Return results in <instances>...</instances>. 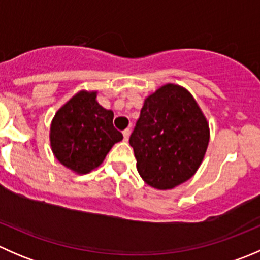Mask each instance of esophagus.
<instances>
[{"label":"esophagus","instance_id":"esophagus-1","mask_svg":"<svg viewBox=\"0 0 260 260\" xmlns=\"http://www.w3.org/2000/svg\"><path fill=\"white\" fill-rule=\"evenodd\" d=\"M129 135H131V131L129 129H124V131H123V138H124V141L129 140Z\"/></svg>","mask_w":260,"mask_h":260}]
</instances>
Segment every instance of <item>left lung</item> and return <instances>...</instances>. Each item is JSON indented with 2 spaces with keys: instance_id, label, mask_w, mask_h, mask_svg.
<instances>
[{
  "instance_id": "1",
  "label": "left lung",
  "mask_w": 260,
  "mask_h": 260,
  "mask_svg": "<svg viewBox=\"0 0 260 260\" xmlns=\"http://www.w3.org/2000/svg\"><path fill=\"white\" fill-rule=\"evenodd\" d=\"M209 141V122L192 94L167 83L146 96L129 145L147 185L171 190L196 174Z\"/></svg>"
}]
</instances>
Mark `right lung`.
Masks as SVG:
<instances>
[{"label": "right lung", "mask_w": 260, "mask_h": 260, "mask_svg": "<svg viewBox=\"0 0 260 260\" xmlns=\"http://www.w3.org/2000/svg\"><path fill=\"white\" fill-rule=\"evenodd\" d=\"M96 90L78 91L59 108L50 124V147L57 161L78 175L89 174L122 133L113 127L114 113L96 102Z\"/></svg>", "instance_id": "add662e5"}]
</instances>
